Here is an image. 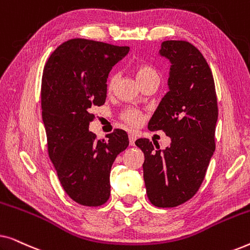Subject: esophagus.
<instances>
[{
	"mask_svg": "<svg viewBox=\"0 0 250 250\" xmlns=\"http://www.w3.org/2000/svg\"><path fill=\"white\" fill-rule=\"evenodd\" d=\"M128 139H129V145L134 146L135 145V140H136V135L134 134V133H129Z\"/></svg>",
	"mask_w": 250,
	"mask_h": 250,
	"instance_id": "obj_1",
	"label": "esophagus"
}]
</instances>
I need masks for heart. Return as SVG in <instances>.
<instances>
[{"label":"heart","instance_id":"b5f03b06","mask_svg":"<svg viewBox=\"0 0 250 250\" xmlns=\"http://www.w3.org/2000/svg\"><path fill=\"white\" fill-rule=\"evenodd\" d=\"M134 75L139 83L143 85L149 81H158V73L155 68L149 66V64H139L135 67ZM117 75H111L108 81V91H111L115 87L116 82H117ZM121 118L123 122L131 126H139L142 122V114L136 109H125L121 114Z\"/></svg>","mask_w":250,"mask_h":250}]
</instances>
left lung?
<instances>
[{
  "instance_id": "8db88e82",
  "label": "left lung",
  "mask_w": 250,
  "mask_h": 250,
  "mask_svg": "<svg viewBox=\"0 0 250 250\" xmlns=\"http://www.w3.org/2000/svg\"><path fill=\"white\" fill-rule=\"evenodd\" d=\"M159 53L172 63L169 91L148 127L162 129L172 142L164 150L148 139L135 145L145 153L143 179L150 203L169 208L191 199L203 183L215 150L218 108L213 74L196 46L165 41Z\"/></svg>"
}]
</instances>
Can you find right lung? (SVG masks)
Returning a JSON list of instances; mask_svg holds the SVG:
<instances>
[{"label":"right lung","mask_w":250,"mask_h":250,"mask_svg":"<svg viewBox=\"0 0 250 250\" xmlns=\"http://www.w3.org/2000/svg\"><path fill=\"white\" fill-rule=\"evenodd\" d=\"M128 51V46L73 39L58 46L44 67L41 98L49 157L63 190L83 206L107 203L112 163L128 146L123 129H114L108 140L88 131L92 108L107 98L109 71Z\"/></svg>","instance_id":"obj_1"}]
</instances>
